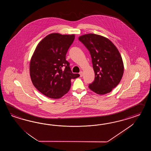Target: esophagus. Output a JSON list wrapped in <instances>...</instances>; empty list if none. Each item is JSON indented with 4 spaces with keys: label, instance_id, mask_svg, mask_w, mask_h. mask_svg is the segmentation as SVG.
Returning <instances> with one entry per match:
<instances>
[{
    "label": "esophagus",
    "instance_id": "esophagus-1",
    "mask_svg": "<svg viewBox=\"0 0 151 151\" xmlns=\"http://www.w3.org/2000/svg\"><path fill=\"white\" fill-rule=\"evenodd\" d=\"M80 77H82L83 76V72L82 71H81V72H80Z\"/></svg>",
    "mask_w": 151,
    "mask_h": 151
}]
</instances>
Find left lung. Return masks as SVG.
I'll return each mask as SVG.
<instances>
[{"instance_id": "8db88e82", "label": "left lung", "mask_w": 151, "mask_h": 151, "mask_svg": "<svg viewBox=\"0 0 151 151\" xmlns=\"http://www.w3.org/2000/svg\"><path fill=\"white\" fill-rule=\"evenodd\" d=\"M78 40L91 56L95 77L89 88L99 95L109 93L119 85L124 74V64L118 49L109 39L97 34L83 35Z\"/></svg>"}]
</instances>
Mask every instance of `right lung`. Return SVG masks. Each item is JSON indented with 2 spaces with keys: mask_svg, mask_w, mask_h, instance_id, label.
I'll return each mask as SVG.
<instances>
[{
  "mask_svg": "<svg viewBox=\"0 0 151 151\" xmlns=\"http://www.w3.org/2000/svg\"><path fill=\"white\" fill-rule=\"evenodd\" d=\"M75 39L74 35L50 34L37 46L30 63L34 86L43 95L59 99L69 91L71 80L80 76L73 73L66 55Z\"/></svg>",
  "mask_w": 151,
  "mask_h": 151,
  "instance_id": "1",
  "label": "right lung"
}]
</instances>
